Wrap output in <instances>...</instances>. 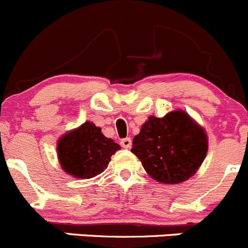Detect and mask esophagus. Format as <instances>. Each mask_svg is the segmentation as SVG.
<instances>
[{
	"label": "esophagus",
	"mask_w": 248,
	"mask_h": 248,
	"mask_svg": "<svg viewBox=\"0 0 248 248\" xmlns=\"http://www.w3.org/2000/svg\"><path fill=\"white\" fill-rule=\"evenodd\" d=\"M121 144L123 148H130L131 147V140L129 139V137H126V139H123L121 141Z\"/></svg>",
	"instance_id": "esophagus-1"
}]
</instances>
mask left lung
<instances>
[{"label": "left lung", "instance_id": "1", "mask_svg": "<svg viewBox=\"0 0 248 248\" xmlns=\"http://www.w3.org/2000/svg\"><path fill=\"white\" fill-rule=\"evenodd\" d=\"M206 131L187 112L148 117L132 140L131 152L156 182L178 185L195 175L206 158Z\"/></svg>", "mask_w": 248, "mask_h": 248}]
</instances>
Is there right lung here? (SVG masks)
Here are the masks:
<instances>
[{
    "instance_id": "add662e5",
    "label": "right lung",
    "mask_w": 248,
    "mask_h": 248,
    "mask_svg": "<svg viewBox=\"0 0 248 248\" xmlns=\"http://www.w3.org/2000/svg\"><path fill=\"white\" fill-rule=\"evenodd\" d=\"M121 149L112 139L105 136L101 127L85 122L63 134L56 143L61 169L80 180L93 178L107 169L111 156Z\"/></svg>"
}]
</instances>
